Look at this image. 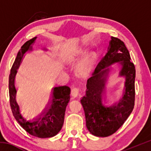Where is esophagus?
Here are the masks:
<instances>
[{
    "instance_id": "esophagus-1",
    "label": "esophagus",
    "mask_w": 151,
    "mask_h": 151,
    "mask_svg": "<svg viewBox=\"0 0 151 151\" xmlns=\"http://www.w3.org/2000/svg\"><path fill=\"white\" fill-rule=\"evenodd\" d=\"M78 93H79L78 88L73 87L72 88V90H71V96H73V99H75V98H76V96H78Z\"/></svg>"
}]
</instances>
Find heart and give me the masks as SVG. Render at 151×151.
<instances>
[{
	"mask_svg": "<svg viewBox=\"0 0 151 151\" xmlns=\"http://www.w3.org/2000/svg\"><path fill=\"white\" fill-rule=\"evenodd\" d=\"M75 60L74 58H70V60L73 61ZM92 68V60L86 59L83 61L78 68V73L81 75H86L90 72Z\"/></svg>",
	"mask_w": 151,
	"mask_h": 151,
	"instance_id": "obj_1",
	"label": "heart"
}]
</instances>
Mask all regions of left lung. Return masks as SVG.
<instances>
[{
	"label": "left lung",
	"instance_id": "obj_1",
	"mask_svg": "<svg viewBox=\"0 0 151 151\" xmlns=\"http://www.w3.org/2000/svg\"><path fill=\"white\" fill-rule=\"evenodd\" d=\"M129 50L119 39L111 37L108 51L91 77L87 80L86 95L81 100L85 111L86 126L92 134L106 137L114 133L126 121L134 106L135 67ZM115 62L122 65L120 76L125 77L123 97L116 102L106 101L105 84L109 65Z\"/></svg>",
	"mask_w": 151,
	"mask_h": 151
}]
</instances>
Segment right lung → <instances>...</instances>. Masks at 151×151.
<instances>
[{
    "label": "right lung",
    "mask_w": 151,
    "mask_h": 151,
    "mask_svg": "<svg viewBox=\"0 0 151 151\" xmlns=\"http://www.w3.org/2000/svg\"><path fill=\"white\" fill-rule=\"evenodd\" d=\"M37 37L28 40L22 46L12 65L9 76L10 104L15 119L28 133L39 138H50L57 135L64 123L66 107L70 101V88L67 86L55 87L48 106L39 115L29 117L22 112L17 101L15 76L24 55L32 50ZM47 50V49H45Z\"/></svg>",
    "instance_id": "right-lung-1"
}]
</instances>
